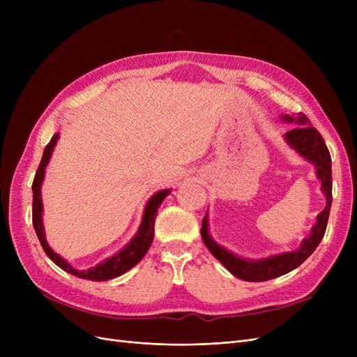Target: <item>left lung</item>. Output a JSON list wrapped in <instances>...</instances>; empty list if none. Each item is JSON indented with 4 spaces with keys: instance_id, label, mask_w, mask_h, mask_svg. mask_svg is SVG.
<instances>
[{
    "instance_id": "obj_1",
    "label": "left lung",
    "mask_w": 357,
    "mask_h": 357,
    "mask_svg": "<svg viewBox=\"0 0 357 357\" xmlns=\"http://www.w3.org/2000/svg\"><path fill=\"white\" fill-rule=\"evenodd\" d=\"M282 119L286 122H296L298 125L308 123V119L304 114H299L298 117L283 114ZM284 138L291 149H295L302 158H305L316 167L317 177L321 181V192L326 197V207L317 215L316 225L312 226L310 236L302 241L298 250L274 255L259 259V261L243 259L215 243L208 232V214H205L201 226L204 244L229 273L244 280V282H266V280L290 273L291 269L298 268L302 262L307 261L323 240V235L326 231L332 204V160L326 143L323 142V137L317 129L312 126H298L295 129H290L289 132L284 134Z\"/></svg>"
}]
</instances>
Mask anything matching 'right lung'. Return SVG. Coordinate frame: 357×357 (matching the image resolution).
<instances>
[{
  "label": "right lung",
  "instance_id": "1",
  "mask_svg": "<svg viewBox=\"0 0 357 357\" xmlns=\"http://www.w3.org/2000/svg\"><path fill=\"white\" fill-rule=\"evenodd\" d=\"M58 138H59V134H55L52 137L50 143L46 146L45 152H43L40 165L37 168L34 181H32V225H34V229L37 232L40 244L43 247V250H45V253L52 259V261L55 262L59 268H62L63 271L70 273L71 275L80 277L84 280H92V282H105V280L116 278L119 275L125 274L126 271H129L132 266H135L139 261H142L143 256L147 253V250L150 248V244H152V241H153V236H155V220H156L158 208L160 207V204H162V201H164V198L171 192V189L159 190L147 201L144 214H143V220H142V225H139L138 232L135 234L134 238L129 241V244L122 248L121 252H117L114 256L109 257L104 262H100L96 266L84 269V271H79V269L73 268L66 261V259H62L59 255H56L52 250L50 245L46 241L45 226H43V220H41V214H43L41 183H43V178H45V171H46V167L50 160L53 149H55Z\"/></svg>",
  "mask_w": 357,
  "mask_h": 357
}]
</instances>
